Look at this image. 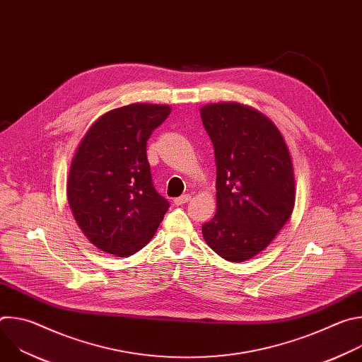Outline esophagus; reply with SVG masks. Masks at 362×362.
I'll return each instance as SVG.
<instances>
[{
	"label": "esophagus",
	"mask_w": 362,
	"mask_h": 362,
	"mask_svg": "<svg viewBox=\"0 0 362 362\" xmlns=\"http://www.w3.org/2000/svg\"><path fill=\"white\" fill-rule=\"evenodd\" d=\"M190 199H192V196L190 194H183V196H180V197H176L175 199V204H185V203H187V202H190Z\"/></svg>",
	"instance_id": "1"
}]
</instances>
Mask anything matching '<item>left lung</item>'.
Wrapping results in <instances>:
<instances>
[{
  "label": "left lung",
  "instance_id": "obj_1",
  "mask_svg": "<svg viewBox=\"0 0 362 362\" xmlns=\"http://www.w3.org/2000/svg\"><path fill=\"white\" fill-rule=\"evenodd\" d=\"M200 117L214 143L218 206L202 233L223 259L242 262L264 250L293 211L289 150L276 126L247 106L208 105Z\"/></svg>",
  "mask_w": 362,
  "mask_h": 362
}]
</instances>
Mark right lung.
<instances>
[{"mask_svg": "<svg viewBox=\"0 0 362 362\" xmlns=\"http://www.w3.org/2000/svg\"><path fill=\"white\" fill-rule=\"evenodd\" d=\"M169 115V106H124L101 116L83 137L67 197L77 225L98 249L127 257L163 221L170 204L153 186L146 144Z\"/></svg>", "mask_w": 362, "mask_h": 362, "instance_id": "add662e5", "label": "right lung"}]
</instances>
